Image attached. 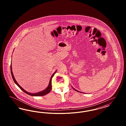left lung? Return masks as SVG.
Here are the masks:
<instances>
[{
    "label": "left lung",
    "mask_w": 126,
    "mask_h": 126,
    "mask_svg": "<svg viewBox=\"0 0 126 126\" xmlns=\"http://www.w3.org/2000/svg\"><path fill=\"white\" fill-rule=\"evenodd\" d=\"M73 89H74V90H75V91H77V92H79V91H77V90H76V89H75L74 88H73ZM80 93H81V92H80Z\"/></svg>",
    "instance_id": "8db88e82"
}]
</instances>
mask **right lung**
Instances as JSON below:
<instances>
[{"instance_id":"right-lung-1","label":"right lung","mask_w":126,"mask_h":126,"mask_svg":"<svg viewBox=\"0 0 126 126\" xmlns=\"http://www.w3.org/2000/svg\"><path fill=\"white\" fill-rule=\"evenodd\" d=\"M10 69H11V73L12 78H13V79L14 82L18 86V87H19L21 90H22L23 91H24L25 93L27 94H29V95H31V96H43V95H45L48 94V93L50 92V91L51 90V89H52V87H51V80H52V78L54 76V74L57 72V71H56L54 72V73L53 74V75H52V76H51V78H50V81H49V82L48 85V87H47V88H46L45 90L42 91H41V92H39V93H35V94H32V93H28V92H27V91H26L25 90H24V89L17 83V82H16V80L15 78L14 77V75H13V72H12V66H11H11H10Z\"/></svg>"}]
</instances>
